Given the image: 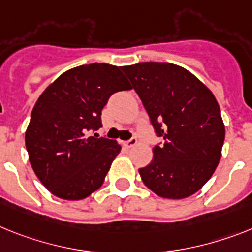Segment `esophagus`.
<instances>
[{
  "label": "esophagus",
  "instance_id": "obj_1",
  "mask_svg": "<svg viewBox=\"0 0 252 252\" xmlns=\"http://www.w3.org/2000/svg\"><path fill=\"white\" fill-rule=\"evenodd\" d=\"M123 145L126 146V149H130V147H133V146L137 145V138L136 137H132V138L128 139V141H126V142H123Z\"/></svg>",
  "mask_w": 252,
  "mask_h": 252
}]
</instances>
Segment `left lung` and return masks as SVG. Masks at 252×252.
I'll list each match as a JSON object with an SVG mask.
<instances>
[{"label":"left lung","instance_id":"left-lung-1","mask_svg":"<svg viewBox=\"0 0 252 252\" xmlns=\"http://www.w3.org/2000/svg\"><path fill=\"white\" fill-rule=\"evenodd\" d=\"M122 70L162 138L152 161L138 169L143 183L160 197L191 196L211 178L221 156L225 129L214 94L170 63H139Z\"/></svg>","mask_w":252,"mask_h":252}]
</instances>
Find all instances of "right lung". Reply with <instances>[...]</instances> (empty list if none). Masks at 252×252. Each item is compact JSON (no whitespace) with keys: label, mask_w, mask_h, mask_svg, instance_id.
<instances>
[{"label":"right lung","mask_w":252,"mask_h":252,"mask_svg":"<svg viewBox=\"0 0 252 252\" xmlns=\"http://www.w3.org/2000/svg\"><path fill=\"white\" fill-rule=\"evenodd\" d=\"M130 88L120 67L94 63L65 71L39 96L25 146L35 175L51 193L82 200L102 186L122 146L87 133L102 126L101 111L110 96Z\"/></svg>","instance_id":"add662e5"}]
</instances>
